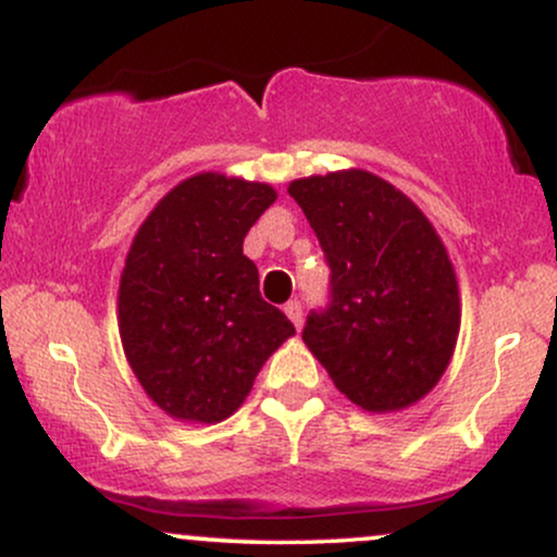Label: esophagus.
Instances as JSON below:
<instances>
[{
    "label": "esophagus",
    "mask_w": 557,
    "mask_h": 557,
    "mask_svg": "<svg viewBox=\"0 0 557 557\" xmlns=\"http://www.w3.org/2000/svg\"><path fill=\"white\" fill-rule=\"evenodd\" d=\"M285 314L293 324H296V330H300V324H304V306H300V300H290V304L285 306Z\"/></svg>",
    "instance_id": "esophagus-1"
}]
</instances>
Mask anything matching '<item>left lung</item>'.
Segmentation results:
<instances>
[{"instance_id": "8db88e82", "label": "left lung", "mask_w": 557, "mask_h": 557, "mask_svg": "<svg viewBox=\"0 0 557 557\" xmlns=\"http://www.w3.org/2000/svg\"><path fill=\"white\" fill-rule=\"evenodd\" d=\"M330 267V300L306 317L304 343L367 411L424 398L461 327L456 272L417 203L363 170L293 181Z\"/></svg>"}]
</instances>
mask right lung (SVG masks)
I'll return each mask as SVG.
<instances>
[{"label": "right lung", "mask_w": 557, "mask_h": 557, "mask_svg": "<svg viewBox=\"0 0 557 557\" xmlns=\"http://www.w3.org/2000/svg\"><path fill=\"white\" fill-rule=\"evenodd\" d=\"M277 194L220 172L172 188L120 277V337L149 398L185 421L227 419L296 327L259 293L243 238Z\"/></svg>", "instance_id": "right-lung-1"}]
</instances>
